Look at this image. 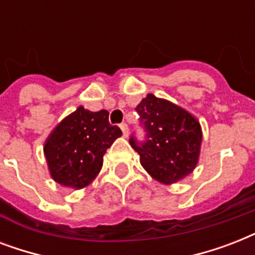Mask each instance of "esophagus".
<instances>
[{
  "label": "esophagus",
  "mask_w": 255,
  "mask_h": 255,
  "mask_svg": "<svg viewBox=\"0 0 255 255\" xmlns=\"http://www.w3.org/2000/svg\"><path fill=\"white\" fill-rule=\"evenodd\" d=\"M120 129H122V132H123V136L124 137H127L128 133H129V129H128V126L126 123L120 124Z\"/></svg>",
  "instance_id": "esophagus-1"
}]
</instances>
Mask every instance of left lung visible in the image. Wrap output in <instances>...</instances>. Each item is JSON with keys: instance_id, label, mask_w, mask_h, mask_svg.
Listing matches in <instances>:
<instances>
[{"instance_id": "1", "label": "left lung", "mask_w": 255, "mask_h": 255, "mask_svg": "<svg viewBox=\"0 0 255 255\" xmlns=\"http://www.w3.org/2000/svg\"><path fill=\"white\" fill-rule=\"evenodd\" d=\"M145 126L147 141L129 143L140 164L156 181L170 185L197 167L202 143L201 124L185 108L148 94L136 107Z\"/></svg>"}]
</instances>
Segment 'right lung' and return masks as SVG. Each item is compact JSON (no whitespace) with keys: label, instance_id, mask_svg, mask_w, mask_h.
<instances>
[{"label":"right lung","instance_id":"obj_1","mask_svg":"<svg viewBox=\"0 0 255 255\" xmlns=\"http://www.w3.org/2000/svg\"><path fill=\"white\" fill-rule=\"evenodd\" d=\"M120 136V128L108 123V111L92 112L79 106L45 140L50 176L62 186L83 189L99 174L104 153Z\"/></svg>","mask_w":255,"mask_h":255}]
</instances>
